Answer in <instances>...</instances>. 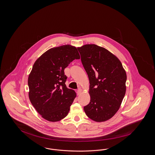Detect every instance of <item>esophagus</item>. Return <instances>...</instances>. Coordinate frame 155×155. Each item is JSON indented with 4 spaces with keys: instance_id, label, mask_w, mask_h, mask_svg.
<instances>
[{
    "instance_id": "obj_1",
    "label": "esophagus",
    "mask_w": 155,
    "mask_h": 155,
    "mask_svg": "<svg viewBox=\"0 0 155 155\" xmlns=\"http://www.w3.org/2000/svg\"><path fill=\"white\" fill-rule=\"evenodd\" d=\"M82 89L79 88L78 89V91H77V95H80L81 93H82Z\"/></svg>"
}]
</instances>
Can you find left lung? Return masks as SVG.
Segmentation results:
<instances>
[{
    "label": "left lung",
    "instance_id": "left-lung-1",
    "mask_svg": "<svg viewBox=\"0 0 155 155\" xmlns=\"http://www.w3.org/2000/svg\"><path fill=\"white\" fill-rule=\"evenodd\" d=\"M77 49L90 84L91 100L84 110L95 121H107L117 113L125 96V70L120 60L103 47L87 44Z\"/></svg>",
    "mask_w": 155,
    "mask_h": 155
}]
</instances>
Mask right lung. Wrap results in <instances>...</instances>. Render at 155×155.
<instances>
[{
	"mask_svg": "<svg viewBox=\"0 0 155 155\" xmlns=\"http://www.w3.org/2000/svg\"><path fill=\"white\" fill-rule=\"evenodd\" d=\"M79 59L77 48L65 45L48 50L34 63L28 78V96L45 120L56 122L68 114L76 93L67 87L64 70L74 59Z\"/></svg>",
	"mask_w": 155,
	"mask_h": 155,
	"instance_id": "obj_1",
	"label": "right lung"
}]
</instances>
